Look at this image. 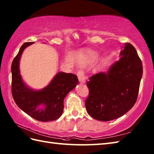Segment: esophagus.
<instances>
[{
    "instance_id": "obj_1",
    "label": "esophagus",
    "mask_w": 154,
    "mask_h": 154,
    "mask_svg": "<svg viewBox=\"0 0 154 154\" xmlns=\"http://www.w3.org/2000/svg\"><path fill=\"white\" fill-rule=\"evenodd\" d=\"M77 77L78 79H79V82L85 83L86 81V77H85V73L84 71L83 70H79L77 72Z\"/></svg>"
}]
</instances>
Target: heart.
I'll return each instance as SVG.
<instances>
[{"label": "heart", "instance_id": "obj_1", "mask_svg": "<svg viewBox=\"0 0 154 154\" xmlns=\"http://www.w3.org/2000/svg\"><path fill=\"white\" fill-rule=\"evenodd\" d=\"M97 54L94 53L93 51H88L86 54L85 58V60L82 62L83 64H88L90 63L91 62H93L94 59L96 58Z\"/></svg>", "mask_w": 154, "mask_h": 154}]
</instances>
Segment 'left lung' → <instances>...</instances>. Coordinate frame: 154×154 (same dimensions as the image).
I'll return each mask as SVG.
<instances>
[{
	"label": "left lung",
	"instance_id": "left-lung-1",
	"mask_svg": "<svg viewBox=\"0 0 154 154\" xmlns=\"http://www.w3.org/2000/svg\"><path fill=\"white\" fill-rule=\"evenodd\" d=\"M120 58L106 73L93 75L87 82V112L94 119L110 121L123 116L136 102L143 67L136 49L126 43Z\"/></svg>",
	"mask_w": 154,
	"mask_h": 154
}]
</instances>
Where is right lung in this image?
Returning <instances> with one entry per match:
<instances>
[{
	"label": "right lung",
	"instance_id": "obj_1",
	"mask_svg": "<svg viewBox=\"0 0 154 154\" xmlns=\"http://www.w3.org/2000/svg\"><path fill=\"white\" fill-rule=\"evenodd\" d=\"M34 42H26L13 60L12 94L18 106L33 119L42 121L59 119L63 110L65 97L79 83L77 75L59 72L48 86L40 91L30 89L23 81L20 73L19 63L26 48Z\"/></svg>",
	"mask_w": 154,
	"mask_h": 154
}]
</instances>
